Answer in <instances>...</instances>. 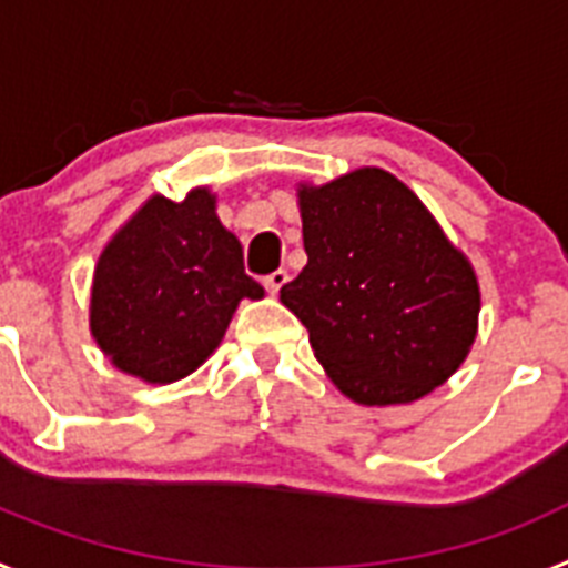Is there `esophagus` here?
<instances>
[{"instance_id":"esophagus-1","label":"esophagus","mask_w":568,"mask_h":568,"mask_svg":"<svg viewBox=\"0 0 568 568\" xmlns=\"http://www.w3.org/2000/svg\"><path fill=\"white\" fill-rule=\"evenodd\" d=\"M287 278H290L287 270H275V273H270L267 278H264V287H267L273 295H278V290L287 284Z\"/></svg>"}]
</instances>
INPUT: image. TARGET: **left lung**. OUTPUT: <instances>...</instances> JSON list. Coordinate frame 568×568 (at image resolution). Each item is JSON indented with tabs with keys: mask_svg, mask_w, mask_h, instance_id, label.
Segmentation results:
<instances>
[{
	"mask_svg": "<svg viewBox=\"0 0 568 568\" xmlns=\"http://www.w3.org/2000/svg\"><path fill=\"white\" fill-rule=\"evenodd\" d=\"M307 267L281 304L361 406L413 404L449 381L478 335L471 261L413 190L381 168L298 184Z\"/></svg>",
	"mask_w": 568,
	"mask_h": 568,
	"instance_id": "left-lung-1",
	"label": "left lung"
}]
</instances>
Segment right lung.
Masks as SVG:
<instances>
[{"label": "right lung", "instance_id": "1", "mask_svg": "<svg viewBox=\"0 0 568 568\" xmlns=\"http://www.w3.org/2000/svg\"><path fill=\"white\" fill-rule=\"evenodd\" d=\"M244 298L264 287L215 213V193L150 195L104 244L90 287V335L110 364L148 384H173L219 349Z\"/></svg>", "mask_w": 568, "mask_h": 568}]
</instances>
